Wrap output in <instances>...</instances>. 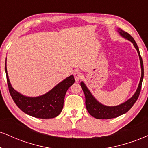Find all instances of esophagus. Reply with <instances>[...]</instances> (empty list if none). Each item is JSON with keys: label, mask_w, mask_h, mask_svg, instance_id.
Instances as JSON below:
<instances>
[{"label": "esophagus", "mask_w": 148, "mask_h": 148, "mask_svg": "<svg viewBox=\"0 0 148 148\" xmlns=\"http://www.w3.org/2000/svg\"><path fill=\"white\" fill-rule=\"evenodd\" d=\"M82 77H83V75L80 72L74 73V79H75V81H77V82L82 79Z\"/></svg>", "instance_id": "obj_1"}]
</instances>
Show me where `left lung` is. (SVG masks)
<instances>
[{
    "label": "left lung",
    "mask_w": 148,
    "mask_h": 148,
    "mask_svg": "<svg viewBox=\"0 0 148 148\" xmlns=\"http://www.w3.org/2000/svg\"><path fill=\"white\" fill-rule=\"evenodd\" d=\"M118 32L124 38L127 39V40L130 41L133 44L134 47L136 49L137 52H138L139 59H140V67H141V77H140V82H139L138 86L137 88L136 91L134 93V95L127 100L126 101L121 103V104L118 105V106H105V105L102 104L98 101L97 100L95 99L94 96L92 95L90 91L86 86L83 81L81 82V86L82 88L83 91H84L85 97H86V108H87L88 113L90 114L92 116L94 117L97 119H111V118H115L117 117L120 116V115L125 114L133 106V105L135 103L136 100L138 99L139 94H140V90H141V86H142V81L143 79L144 76V69H143V63L142 58L140 56V51H139V49L137 46V44L136 43L135 40L129 33L127 32L124 31V30H121L120 28H118Z\"/></svg>",
    "instance_id": "1"
}]
</instances>
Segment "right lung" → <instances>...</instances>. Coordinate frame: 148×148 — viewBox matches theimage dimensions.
<instances>
[{
    "label": "right lung",
    "instance_id": "add662e5",
    "mask_svg": "<svg viewBox=\"0 0 148 148\" xmlns=\"http://www.w3.org/2000/svg\"><path fill=\"white\" fill-rule=\"evenodd\" d=\"M5 69L10 93L16 106L25 113L37 118H53L60 114L67 90L75 81L74 76L71 75L43 95L27 97L12 88L8 77L6 62Z\"/></svg>",
    "mask_w": 148,
    "mask_h": 148
}]
</instances>
